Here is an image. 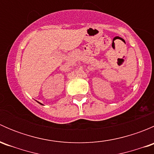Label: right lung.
Masks as SVG:
<instances>
[{
  "label": "right lung",
  "instance_id": "add662e5",
  "mask_svg": "<svg viewBox=\"0 0 154 154\" xmlns=\"http://www.w3.org/2000/svg\"><path fill=\"white\" fill-rule=\"evenodd\" d=\"M37 102H38V103H39V104H41V105H43V104H42V103H40V102H38V101H37Z\"/></svg>",
  "mask_w": 154,
  "mask_h": 154
}]
</instances>
